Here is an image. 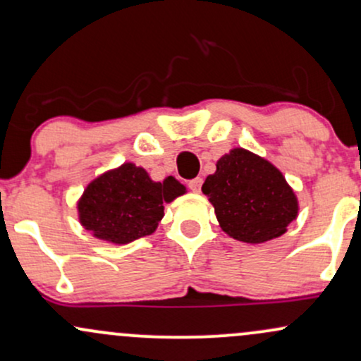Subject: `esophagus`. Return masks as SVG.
<instances>
[{"label": "esophagus", "instance_id": "esophagus-1", "mask_svg": "<svg viewBox=\"0 0 361 361\" xmlns=\"http://www.w3.org/2000/svg\"><path fill=\"white\" fill-rule=\"evenodd\" d=\"M202 183H204V180H202V178H195V180L188 181V188L192 190V192L198 193V192H200V188H202Z\"/></svg>", "mask_w": 361, "mask_h": 361}]
</instances>
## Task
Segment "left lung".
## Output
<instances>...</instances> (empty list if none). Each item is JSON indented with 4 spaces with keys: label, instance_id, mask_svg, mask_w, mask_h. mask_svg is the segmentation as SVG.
Instances as JSON below:
<instances>
[{
    "label": "left lung",
    "instance_id": "1",
    "mask_svg": "<svg viewBox=\"0 0 361 361\" xmlns=\"http://www.w3.org/2000/svg\"><path fill=\"white\" fill-rule=\"evenodd\" d=\"M202 192L214 205L224 233L258 244L279 238L297 217V198L281 173L246 149H233L217 161Z\"/></svg>",
    "mask_w": 361,
    "mask_h": 361
}]
</instances>
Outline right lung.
Here are the masks:
<instances>
[{"label":"right lung","instance_id":"add662e5","mask_svg":"<svg viewBox=\"0 0 361 361\" xmlns=\"http://www.w3.org/2000/svg\"><path fill=\"white\" fill-rule=\"evenodd\" d=\"M185 193L173 176L152 181L146 169L126 163L98 176L78 202L80 222L94 238L127 244L152 234L164 215V202Z\"/></svg>","mask_w":361,"mask_h":361}]
</instances>
